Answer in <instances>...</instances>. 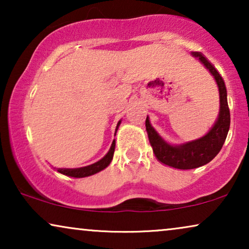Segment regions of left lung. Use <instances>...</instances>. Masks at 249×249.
<instances>
[{
    "mask_svg": "<svg viewBox=\"0 0 249 249\" xmlns=\"http://www.w3.org/2000/svg\"><path fill=\"white\" fill-rule=\"evenodd\" d=\"M193 55L198 57L200 62L209 69L219 86L220 114L213 128L202 138L179 146H173L169 145L160 137L149 124L148 117L145 121L149 142L156 159L162 164L179 170L196 169L212 161L222 148L230 128V110L228 107L227 89L222 77L202 54L194 52Z\"/></svg>",
    "mask_w": 249,
    "mask_h": 249,
    "instance_id": "left-lung-1",
    "label": "left lung"
}]
</instances>
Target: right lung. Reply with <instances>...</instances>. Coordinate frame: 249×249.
Listing matches in <instances>:
<instances>
[{
    "label": "right lung",
    "mask_w": 249,
    "mask_h": 249,
    "mask_svg": "<svg viewBox=\"0 0 249 249\" xmlns=\"http://www.w3.org/2000/svg\"><path fill=\"white\" fill-rule=\"evenodd\" d=\"M119 124H120V121H119V124L117 125V129L119 127ZM117 129H115V130H117ZM114 148H115V141H113V142H112L111 148L110 151L107 152V154L105 155L103 159L100 160L98 162L94 163V164L84 166V168H79V169H57V172H60L61 175L70 177V178H85V177L93 176L95 173L104 170L108 164H110L112 159H113Z\"/></svg>",
    "instance_id": "obj_1"
}]
</instances>
